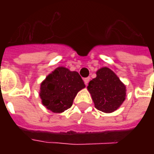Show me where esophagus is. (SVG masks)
<instances>
[{"instance_id": "obj_1", "label": "esophagus", "mask_w": 154, "mask_h": 154, "mask_svg": "<svg viewBox=\"0 0 154 154\" xmlns=\"http://www.w3.org/2000/svg\"><path fill=\"white\" fill-rule=\"evenodd\" d=\"M89 80H90V77H86V78H85V79H84L85 84L86 85H88V84H89Z\"/></svg>"}]
</instances>
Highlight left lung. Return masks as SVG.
<instances>
[{"label":"left lung","mask_w":154,"mask_h":154,"mask_svg":"<svg viewBox=\"0 0 154 154\" xmlns=\"http://www.w3.org/2000/svg\"><path fill=\"white\" fill-rule=\"evenodd\" d=\"M96 73L87 87L95 107L104 112H113L125 101L126 87L109 68H101Z\"/></svg>","instance_id":"8db88e82"}]
</instances>
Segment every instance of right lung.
<instances>
[{
  "mask_svg": "<svg viewBox=\"0 0 154 154\" xmlns=\"http://www.w3.org/2000/svg\"><path fill=\"white\" fill-rule=\"evenodd\" d=\"M85 87L78 72L58 67L42 82L40 97L48 109L59 113L72 106L77 93Z\"/></svg>",
  "mask_w": 154,
  "mask_h": 154,
  "instance_id": "right-lung-1",
  "label": "right lung"
}]
</instances>
